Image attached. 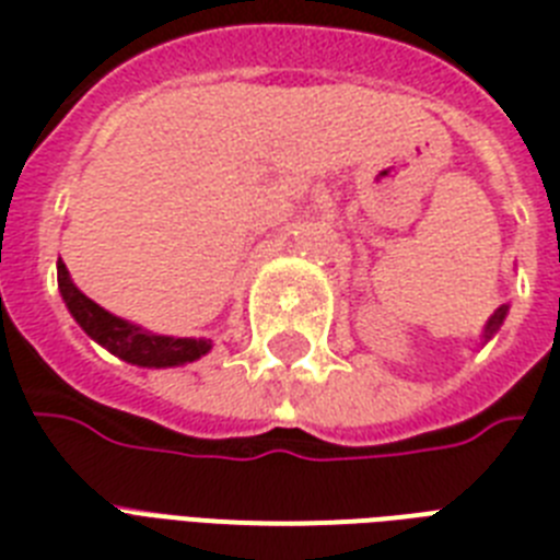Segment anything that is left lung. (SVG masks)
<instances>
[{
  "label": "left lung",
  "instance_id": "1",
  "mask_svg": "<svg viewBox=\"0 0 560 560\" xmlns=\"http://www.w3.org/2000/svg\"><path fill=\"white\" fill-rule=\"evenodd\" d=\"M505 314H509V305L497 307L494 316H491V319H488V323H486V331H482V337H486V340H491V337H494V334L500 331V325H503Z\"/></svg>",
  "mask_w": 560,
  "mask_h": 560
}]
</instances>
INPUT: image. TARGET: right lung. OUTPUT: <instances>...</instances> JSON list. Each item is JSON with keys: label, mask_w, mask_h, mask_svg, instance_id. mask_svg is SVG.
<instances>
[{"label": "right lung", "mask_w": 560, "mask_h": 560, "mask_svg": "<svg viewBox=\"0 0 560 560\" xmlns=\"http://www.w3.org/2000/svg\"><path fill=\"white\" fill-rule=\"evenodd\" d=\"M57 288H60V296H63L69 314L74 316V323L81 325L98 346H104L109 354H116V358L127 360L133 366H183V363H194V360H200L202 354L211 351V340H202V337L200 340H194V337H162V334H151L139 328V325L127 323L121 316H113L74 288L63 261H57Z\"/></svg>", "instance_id": "obj_1"}]
</instances>
